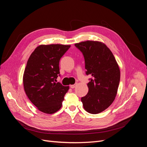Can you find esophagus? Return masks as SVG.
Returning <instances> with one entry per match:
<instances>
[{
    "label": "esophagus",
    "instance_id": "obj_1",
    "mask_svg": "<svg viewBox=\"0 0 147 147\" xmlns=\"http://www.w3.org/2000/svg\"><path fill=\"white\" fill-rule=\"evenodd\" d=\"M77 86V84H72V85H70V88L73 89V88H75V86Z\"/></svg>",
    "mask_w": 147,
    "mask_h": 147
}]
</instances>
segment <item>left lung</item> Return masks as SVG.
<instances>
[{"instance_id":"left-lung-1","label":"left lung","mask_w":147,"mask_h":147,"mask_svg":"<svg viewBox=\"0 0 147 147\" xmlns=\"http://www.w3.org/2000/svg\"><path fill=\"white\" fill-rule=\"evenodd\" d=\"M85 61L86 74L92 78L88 94L82 97L84 109L91 114L103 112L113 103L120 80V70L110 49L104 43L87 40L75 44Z\"/></svg>"}]
</instances>
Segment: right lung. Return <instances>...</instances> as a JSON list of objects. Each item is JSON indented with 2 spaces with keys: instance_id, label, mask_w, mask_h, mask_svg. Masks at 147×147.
Listing matches in <instances>:
<instances>
[{
  "instance_id": "obj_1",
  "label": "right lung",
  "mask_w": 147,
  "mask_h": 147,
  "mask_svg": "<svg viewBox=\"0 0 147 147\" xmlns=\"http://www.w3.org/2000/svg\"><path fill=\"white\" fill-rule=\"evenodd\" d=\"M70 45H40L30 55L23 74L26 95L38 110L53 114L62 107L69 86L56 83L59 75L60 59Z\"/></svg>"
}]
</instances>
